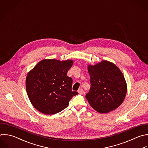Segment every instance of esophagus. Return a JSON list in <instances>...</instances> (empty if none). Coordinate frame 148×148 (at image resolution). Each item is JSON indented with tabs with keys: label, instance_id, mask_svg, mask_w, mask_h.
<instances>
[{
	"label": "esophagus",
	"instance_id": "esophagus-1",
	"mask_svg": "<svg viewBox=\"0 0 148 148\" xmlns=\"http://www.w3.org/2000/svg\"><path fill=\"white\" fill-rule=\"evenodd\" d=\"M83 92H84V91H83V90L82 88H80V89L78 90V93H79V94H83Z\"/></svg>",
	"mask_w": 148,
	"mask_h": 148
}]
</instances>
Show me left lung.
<instances>
[{
  "mask_svg": "<svg viewBox=\"0 0 148 148\" xmlns=\"http://www.w3.org/2000/svg\"><path fill=\"white\" fill-rule=\"evenodd\" d=\"M91 88L86 98L91 106L100 113L117 108L124 101L127 90L124 76L113 63L102 60L87 66Z\"/></svg>",
  "mask_w": 148,
  "mask_h": 148,
  "instance_id": "obj_1",
  "label": "left lung"
}]
</instances>
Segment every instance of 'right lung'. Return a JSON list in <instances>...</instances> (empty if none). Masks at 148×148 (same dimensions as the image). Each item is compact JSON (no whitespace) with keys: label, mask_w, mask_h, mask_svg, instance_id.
<instances>
[{"label":"right lung","mask_w":148,"mask_h":148,"mask_svg":"<svg viewBox=\"0 0 148 148\" xmlns=\"http://www.w3.org/2000/svg\"><path fill=\"white\" fill-rule=\"evenodd\" d=\"M73 60L44 59L27 74L26 90L28 98L38 111L45 114L57 113L78 94L72 91L73 80L67 72Z\"/></svg>","instance_id":"right-lung-1"}]
</instances>
